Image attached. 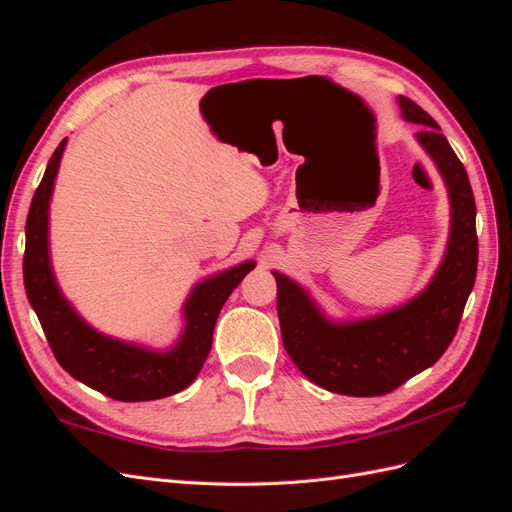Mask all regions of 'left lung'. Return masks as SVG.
I'll use <instances>...</instances> for the list:
<instances>
[{
	"label": "left lung",
	"instance_id": "1",
	"mask_svg": "<svg viewBox=\"0 0 512 512\" xmlns=\"http://www.w3.org/2000/svg\"><path fill=\"white\" fill-rule=\"evenodd\" d=\"M397 106L401 119L423 126L414 138L436 164L451 205L446 250L429 284L382 314L333 318L303 284L271 271L282 342L292 363L305 378L339 395H386L436 363L453 342L476 280V205L466 168L429 113L406 96L397 98Z\"/></svg>",
	"mask_w": 512,
	"mask_h": 512
}]
</instances>
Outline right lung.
<instances>
[{"mask_svg":"<svg viewBox=\"0 0 512 512\" xmlns=\"http://www.w3.org/2000/svg\"><path fill=\"white\" fill-rule=\"evenodd\" d=\"M68 138L46 164L25 224L23 282L27 299L68 374L119 401H151L175 395L196 380L213 344V329L226 299L256 260L239 262L198 280L181 307V333L166 348L126 342L98 331L76 312L59 288L51 260V198Z\"/></svg>","mask_w":512,"mask_h":512,"instance_id":"add662e5","label":"right lung"}]
</instances>
